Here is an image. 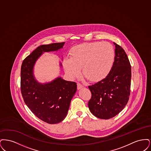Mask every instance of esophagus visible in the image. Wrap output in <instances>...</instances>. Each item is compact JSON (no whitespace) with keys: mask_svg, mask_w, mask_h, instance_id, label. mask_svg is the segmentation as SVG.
<instances>
[{"mask_svg":"<svg viewBox=\"0 0 151 151\" xmlns=\"http://www.w3.org/2000/svg\"><path fill=\"white\" fill-rule=\"evenodd\" d=\"M77 86H78V90L81 89V88H84V86H82V85H81V84H80V83H78Z\"/></svg>","mask_w":151,"mask_h":151,"instance_id":"obj_1","label":"esophagus"}]
</instances>
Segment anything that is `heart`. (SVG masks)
Listing matches in <instances>:
<instances>
[{
    "label": "heart",
    "mask_w": 151,
    "mask_h": 151,
    "mask_svg": "<svg viewBox=\"0 0 151 151\" xmlns=\"http://www.w3.org/2000/svg\"><path fill=\"white\" fill-rule=\"evenodd\" d=\"M115 59L113 46L108 42H93L73 47L71 58L63 60L65 72L71 78L79 76L82 68L84 76L91 81L105 79L111 71Z\"/></svg>",
    "instance_id": "b5f03b06"
}]
</instances>
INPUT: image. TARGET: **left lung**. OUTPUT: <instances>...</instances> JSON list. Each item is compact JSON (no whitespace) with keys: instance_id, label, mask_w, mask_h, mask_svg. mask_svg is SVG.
<instances>
[{"instance_id":"left-lung-1","label":"left lung","mask_w":151,"mask_h":151,"mask_svg":"<svg viewBox=\"0 0 151 151\" xmlns=\"http://www.w3.org/2000/svg\"><path fill=\"white\" fill-rule=\"evenodd\" d=\"M115 45V59L108 76L95 84L89 86L92 97L88 102L90 111L103 119L119 114L129 99L131 69L129 58L122 47Z\"/></svg>"}]
</instances>
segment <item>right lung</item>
Wrapping results in <instances>:
<instances>
[{
  "instance_id": "right-lung-1",
  "label": "right lung",
  "mask_w": 151,
  "mask_h": 151,
  "mask_svg": "<svg viewBox=\"0 0 151 151\" xmlns=\"http://www.w3.org/2000/svg\"><path fill=\"white\" fill-rule=\"evenodd\" d=\"M65 43L38 46L23 60L21 67V91L24 101L37 117L49 124L58 123L65 118L77 85L60 76L51 81L40 83L35 76L34 68L44 52L59 50ZM59 65L62 67L61 62Z\"/></svg>"
}]
</instances>
